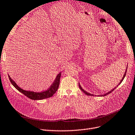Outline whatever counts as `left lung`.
<instances>
[{
  "instance_id": "obj_1",
  "label": "left lung",
  "mask_w": 135,
  "mask_h": 135,
  "mask_svg": "<svg viewBox=\"0 0 135 135\" xmlns=\"http://www.w3.org/2000/svg\"><path fill=\"white\" fill-rule=\"evenodd\" d=\"M127 68H126V71H125V74H124V75H123V78H122V79H121V80L120 81V83L118 84V85H117V86H116V88H115V89H113L112 90H111L110 91H109V92H108V93H106V94H105L104 95H100V96H106V95H108V94H110L111 93H112L113 91H114L116 88V87H117V86H118L122 82V81H123V80L124 79V78H125V76H126V72H127ZM79 88L80 89V90H81V91H83V93H84V94H85L86 95H89V96H94V95L93 94H90V93H88V92H86V91H85L82 88H81V85H80V83H79ZM98 96H100V95H98Z\"/></svg>"
}]
</instances>
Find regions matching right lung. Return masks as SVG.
I'll return each instance as SVG.
<instances>
[{
  "label": "right lung",
  "instance_id": "obj_1",
  "mask_svg": "<svg viewBox=\"0 0 135 135\" xmlns=\"http://www.w3.org/2000/svg\"><path fill=\"white\" fill-rule=\"evenodd\" d=\"M61 73H59L55 78L54 81L53 82L52 85L50 86V88L48 89L47 90L42 91L40 93H36L34 92V91H26L22 89H21L18 85L16 84V83L12 79V78L10 77L9 75H8V77L10 80V81L11 82L12 84L14 86L16 89H17L19 92L23 94L25 96L28 97V98L34 100H42L50 98L52 97L53 95L54 94L56 91L57 90L59 84H60V79L61 76Z\"/></svg>",
  "mask_w": 135,
  "mask_h": 135
}]
</instances>
